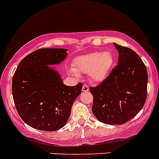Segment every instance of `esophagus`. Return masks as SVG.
Returning a JSON list of instances; mask_svg holds the SVG:
<instances>
[{
  "instance_id": "esophagus-1",
  "label": "esophagus",
  "mask_w": 159,
  "mask_h": 159,
  "mask_svg": "<svg viewBox=\"0 0 159 159\" xmlns=\"http://www.w3.org/2000/svg\"><path fill=\"white\" fill-rule=\"evenodd\" d=\"M89 91V88L87 84H84L82 87V91L83 92H88Z\"/></svg>"
}]
</instances>
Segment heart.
I'll return each mask as SVG.
<instances>
[{
  "label": "heart",
  "instance_id": "obj_1",
  "mask_svg": "<svg viewBox=\"0 0 159 159\" xmlns=\"http://www.w3.org/2000/svg\"><path fill=\"white\" fill-rule=\"evenodd\" d=\"M114 64L115 57L110 51H94L77 57L70 72L76 77L79 74H89L91 81L102 82L109 75Z\"/></svg>",
  "mask_w": 159,
  "mask_h": 159
}]
</instances>
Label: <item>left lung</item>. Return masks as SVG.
<instances>
[{
  "label": "left lung",
  "instance_id": "obj_1",
  "mask_svg": "<svg viewBox=\"0 0 159 159\" xmlns=\"http://www.w3.org/2000/svg\"><path fill=\"white\" fill-rule=\"evenodd\" d=\"M118 51V65L96 87L92 94V112L101 122L122 125L143 108L147 97L148 72L133 50L113 43Z\"/></svg>",
  "mask_w": 159,
  "mask_h": 159
}]
</instances>
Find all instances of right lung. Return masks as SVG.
<instances>
[{"mask_svg":"<svg viewBox=\"0 0 159 159\" xmlns=\"http://www.w3.org/2000/svg\"><path fill=\"white\" fill-rule=\"evenodd\" d=\"M67 49L41 48L19 63L12 79V94L17 113L35 129L54 131L65 125L74 102L81 93L82 84H63L57 65L67 56Z\"/></svg>","mask_w":159,"mask_h":159,"instance_id":"1","label":"right lung"}]
</instances>
